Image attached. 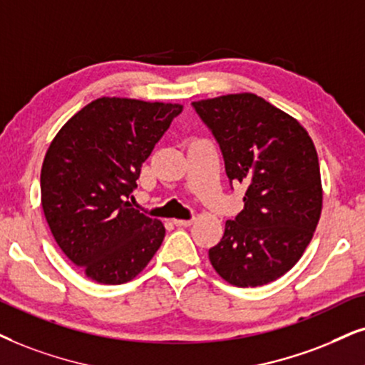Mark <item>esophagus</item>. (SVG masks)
Instances as JSON below:
<instances>
[{
  "label": "esophagus",
  "mask_w": 365,
  "mask_h": 365,
  "mask_svg": "<svg viewBox=\"0 0 365 365\" xmlns=\"http://www.w3.org/2000/svg\"><path fill=\"white\" fill-rule=\"evenodd\" d=\"M193 222V219H173V224L177 227H188Z\"/></svg>",
  "instance_id": "obj_1"
}]
</instances>
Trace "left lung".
I'll return each instance as SVG.
<instances>
[{
  "label": "left lung",
  "mask_w": 365,
  "mask_h": 365,
  "mask_svg": "<svg viewBox=\"0 0 365 365\" xmlns=\"http://www.w3.org/2000/svg\"><path fill=\"white\" fill-rule=\"evenodd\" d=\"M222 151L230 188L244 207L209 249L214 269L249 288L278 279L297 264L322 212L317 150L297 119L255 94L192 103Z\"/></svg>",
  "instance_id": "1"
}]
</instances>
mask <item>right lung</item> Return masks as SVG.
Masks as SVG:
<instances>
[{
  "instance_id": "obj_1",
  "label": "right lung",
  "mask_w": 365,
  "mask_h": 365,
  "mask_svg": "<svg viewBox=\"0 0 365 365\" xmlns=\"http://www.w3.org/2000/svg\"><path fill=\"white\" fill-rule=\"evenodd\" d=\"M178 104L101 98L50 143L40 175L41 207L55 241L91 279L121 284L145 269L165 237L160 220L126 202Z\"/></svg>"
}]
</instances>
